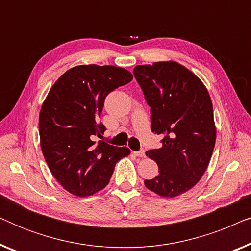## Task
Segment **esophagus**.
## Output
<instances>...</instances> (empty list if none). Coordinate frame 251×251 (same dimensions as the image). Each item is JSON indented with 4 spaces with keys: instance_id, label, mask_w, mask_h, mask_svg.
I'll return each mask as SVG.
<instances>
[{
    "instance_id": "obj_1",
    "label": "esophagus",
    "mask_w": 251,
    "mask_h": 251,
    "mask_svg": "<svg viewBox=\"0 0 251 251\" xmlns=\"http://www.w3.org/2000/svg\"><path fill=\"white\" fill-rule=\"evenodd\" d=\"M135 154L139 157H144V156H145V151L140 150V151H138V152H135Z\"/></svg>"
}]
</instances>
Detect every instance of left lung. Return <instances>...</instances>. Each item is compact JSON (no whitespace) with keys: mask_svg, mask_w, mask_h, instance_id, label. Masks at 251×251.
<instances>
[{"mask_svg":"<svg viewBox=\"0 0 251 251\" xmlns=\"http://www.w3.org/2000/svg\"><path fill=\"white\" fill-rule=\"evenodd\" d=\"M151 107V129L163 136L161 149L146 155L159 175L144 180L163 198H175L195 186L210 162L216 126L210 96L197 75L176 61H159L133 68Z\"/></svg>","mask_w":251,"mask_h":251,"instance_id":"left-lung-1","label":"left lung"}]
</instances>
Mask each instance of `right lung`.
I'll return each instance as SVG.
<instances>
[{
	"label": "right lung",
	"mask_w": 251,
	"mask_h": 251,
	"mask_svg": "<svg viewBox=\"0 0 251 251\" xmlns=\"http://www.w3.org/2000/svg\"><path fill=\"white\" fill-rule=\"evenodd\" d=\"M125 68L80 65L61 75L50 89L39 118L41 149L58 183L76 197L97 193L108 184L128 147L97 143L106 130L99 122L106 96L129 83Z\"/></svg>",
	"instance_id": "1"
}]
</instances>
